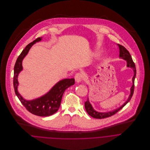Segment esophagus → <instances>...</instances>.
<instances>
[{"label":"esophagus","mask_w":150,"mask_h":150,"mask_svg":"<svg viewBox=\"0 0 150 150\" xmlns=\"http://www.w3.org/2000/svg\"><path fill=\"white\" fill-rule=\"evenodd\" d=\"M83 74L81 73H77L75 76H74V79H75V80L77 83H80L83 81Z\"/></svg>","instance_id":"obj_1"}]
</instances>
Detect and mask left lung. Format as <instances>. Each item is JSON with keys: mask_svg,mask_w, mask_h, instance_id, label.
<instances>
[{"mask_svg": "<svg viewBox=\"0 0 150 150\" xmlns=\"http://www.w3.org/2000/svg\"><path fill=\"white\" fill-rule=\"evenodd\" d=\"M118 46L119 47V48H120V58L127 61V67L132 68L133 73H134V76L132 78L133 84L130 88V93L129 95L128 100L121 107H120L118 108H116L114 110L108 111V112H98V111H95L92 106L91 104L90 103V102L89 101V99L88 98L87 100L85 102V108H86V111L90 116H91L93 118L102 119V118H105L109 117L115 114V113H117L118 111H120L121 108H122L128 103L130 101V100L131 99L132 95L133 94L134 87V79L136 77V69L135 64L133 62L132 58L131 57V55L128 51L124 46H122L120 44H118Z\"/></svg>", "mask_w": 150, "mask_h": 150, "instance_id": "8db88e82", "label": "left lung"}]
</instances>
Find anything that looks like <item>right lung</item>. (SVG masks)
I'll return each mask as SVG.
<instances>
[{"mask_svg": "<svg viewBox=\"0 0 150 150\" xmlns=\"http://www.w3.org/2000/svg\"><path fill=\"white\" fill-rule=\"evenodd\" d=\"M42 38H39L28 44L18 57L14 66L13 84L16 95L22 104L32 114L40 116L47 117L56 112L60 107L64 91L70 86L74 84V79H66L58 82L48 92L42 96L31 100L24 99L18 91V76L22 70V61L28 54L32 46L36 42L41 41Z\"/></svg>", "mask_w": 150, "mask_h": 150, "instance_id": "obj_1", "label": "right lung"}]
</instances>
